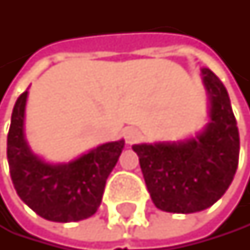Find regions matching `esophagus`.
I'll list each match as a JSON object with an SVG mask.
<instances>
[{
    "label": "esophagus",
    "instance_id": "esophagus-1",
    "mask_svg": "<svg viewBox=\"0 0 250 250\" xmlns=\"http://www.w3.org/2000/svg\"><path fill=\"white\" fill-rule=\"evenodd\" d=\"M124 139H126V142L127 144H136L139 139H141V132H139V129H136V127H126L124 129Z\"/></svg>",
    "mask_w": 250,
    "mask_h": 250
}]
</instances>
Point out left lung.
<instances>
[{
	"label": "left lung",
	"instance_id": "1",
	"mask_svg": "<svg viewBox=\"0 0 250 250\" xmlns=\"http://www.w3.org/2000/svg\"><path fill=\"white\" fill-rule=\"evenodd\" d=\"M208 94V123L178 141L135 144L151 201L168 213L211 207L229 188L238 165L240 138L227 88L207 67L201 69Z\"/></svg>",
	"mask_w": 250,
	"mask_h": 250
}]
</instances>
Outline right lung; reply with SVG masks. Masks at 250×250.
Masks as SVG:
<instances>
[{
    "instance_id": "right-lung-1",
    "label": "right lung",
    "mask_w": 250,
    "mask_h": 250,
    "mask_svg": "<svg viewBox=\"0 0 250 250\" xmlns=\"http://www.w3.org/2000/svg\"><path fill=\"white\" fill-rule=\"evenodd\" d=\"M26 99L28 90L15 103L7 136V160L19 198L52 222H78L93 216L124 148V139L102 144L70 162H47L25 139Z\"/></svg>"
}]
</instances>
